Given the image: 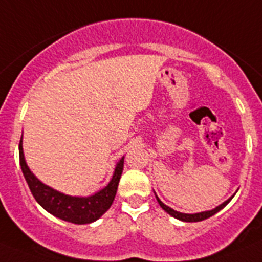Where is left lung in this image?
<instances>
[{"label":"left lung","mask_w":262,"mask_h":262,"mask_svg":"<svg viewBox=\"0 0 262 262\" xmlns=\"http://www.w3.org/2000/svg\"><path fill=\"white\" fill-rule=\"evenodd\" d=\"M156 200H157V202H159V205L161 206V207H163V210H165V211L168 212L169 215H172V216H174L176 219H180V221H184V222H201V221H205V219H207V217L212 216V215L216 214V212L219 211V210L223 209L224 206H226L227 203H228L231 200H232V196H231V198L228 201H226V202H224V203H222L221 206H217L216 209L211 210V211L198 212V214H182V212L174 211V210H173V209H170V207H168V206H166V205H164V203L161 202V201H160L159 198H157V195H156Z\"/></svg>","instance_id":"8db88e82"}]
</instances>
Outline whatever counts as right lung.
I'll return each instance as SVG.
<instances>
[{
    "label": "right lung",
    "mask_w": 262,
    "mask_h": 262,
    "mask_svg": "<svg viewBox=\"0 0 262 262\" xmlns=\"http://www.w3.org/2000/svg\"><path fill=\"white\" fill-rule=\"evenodd\" d=\"M123 160L118 163L117 168L110 184L98 191L97 194L88 198H78V196L66 195L53 190L52 187L41 184L35 176L30 172L29 166L26 165L25 157H23L22 138L19 142V164L26 182L29 185L32 195L36 202L53 216L60 217L62 221L71 222L75 224H88L97 221L113 205V201L117 194L118 184H119L122 170H123Z\"/></svg>",
    "instance_id": "1"
}]
</instances>
